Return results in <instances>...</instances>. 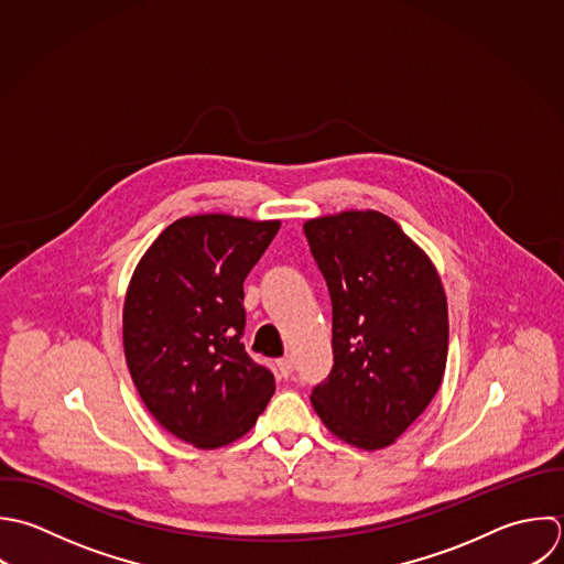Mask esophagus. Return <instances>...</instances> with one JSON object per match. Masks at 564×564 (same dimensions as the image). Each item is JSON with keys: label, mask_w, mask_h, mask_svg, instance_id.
I'll use <instances>...</instances> for the list:
<instances>
[{"label": "esophagus", "mask_w": 564, "mask_h": 564, "mask_svg": "<svg viewBox=\"0 0 564 564\" xmlns=\"http://www.w3.org/2000/svg\"><path fill=\"white\" fill-rule=\"evenodd\" d=\"M276 367H279V373H281L283 378H290L292 371H294V358H292V356H285V358H281V360L276 362Z\"/></svg>", "instance_id": "1"}]
</instances>
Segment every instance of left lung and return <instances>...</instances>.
Returning <instances> with one entry per match:
<instances>
[{
  "mask_svg": "<svg viewBox=\"0 0 564 564\" xmlns=\"http://www.w3.org/2000/svg\"><path fill=\"white\" fill-rule=\"evenodd\" d=\"M332 296L334 367L312 406L332 435L382 451L426 411L448 358V301L431 257L384 213L303 224Z\"/></svg>",
  "mask_w": 564,
  "mask_h": 564,
  "instance_id": "obj_1",
  "label": "left lung"
}]
</instances>
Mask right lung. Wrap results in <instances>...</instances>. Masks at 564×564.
<instances>
[{"mask_svg": "<svg viewBox=\"0 0 564 564\" xmlns=\"http://www.w3.org/2000/svg\"><path fill=\"white\" fill-rule=\"evenodd\" d=\"M279 226L224 213L182 217L131 274L122 305L131 380L160 426L195 448L243 437L276 389L241 334L243 281Z\"/></svg>", "mask_w": 564, "mask_h": 564, "instance_id": "right-lung-1", "label": "right lung"}]
</instances>
